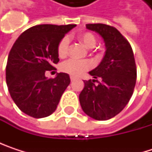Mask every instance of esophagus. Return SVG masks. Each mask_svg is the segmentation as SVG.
<instances>
[{
  "mask_svg": "<svg viewBox=\"0 0 152 152\" xmlns=\"http://www.w3.org/2000/svg\"><path fill=\"white\" fill-rule=\"evenodd\" d=\"M70 80H71V82H74L75 80H76V77H74V76H70Z\"/></svg>",
  "mask_w": 152,
  "mask_h": 152,
  "instance_id": "1",
  "label": "esophagus"
}]
</instances>
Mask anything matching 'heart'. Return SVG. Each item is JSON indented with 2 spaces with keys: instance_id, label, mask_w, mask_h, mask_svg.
<instances>
[{
  "instance_id": "1",
  "label": "heart",
  "mask_w": 152,
  "mask_h": 152,
  "mask_svg": "<svg viewBox=\"0 0 152 152\" xmlns=\"http://www.w3.org/2000/svg\"><path fill=\"white\" fill-rule=\"evenodd\" d=\"M78 39L85 46L91 48L96 45L97 39L94 34L91 32H83L78 35ZM69 39L68 37H64L61 39L58 44L57 52L60 57H65L69 53ZM91 62L87 60H76V59H69L64 61L61 65V69L71 76H78L90 69Z\"/></svg>"
}]
</instances>
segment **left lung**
Returning <instances> with one entry per match:
<instances>
[{
	"mask_svg": "<svg viewBox=\"0 0 152 152\" xmlns=\"http://www.w3.org/2000/svg\"><path fill=\"white\" fill-rule=\"evenodd\" d=\"M86 28L103 38L106 50L100 64L90 72L95 79L83 81L79 101L88 116L106 121L121 113L132 97L137 82L134 53L116 28L104 23H88ZM95 80L98 85L94 83Z\"/></svg>",
	"mask_w": 152,
	"mask_h": 152,
	"instance_id": "1",
	"label": "left lung"
}]
</instances>
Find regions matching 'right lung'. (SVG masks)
Wrapping results in <instances>:
<instances>
[{
  "label": "right lung",
  "mask_w": 152,
  "mask_h": 152,
  "mask_svg": "<svg viewBox=\"0 0 152 152\" xmlns=\"http://www.w3.org/2000/svg\"><path fill=\"white\" fill-rule=\"evenodd\" d=\"M76 24H39L23 31L12 46L6 66L10 94L18 108L33 118H44L57 108L70 83L69 76L58 73L47 78L46 71L56 69L61 39Z\"/></svg>",
  "instance_id": "obj_1"
}]
</instances>
